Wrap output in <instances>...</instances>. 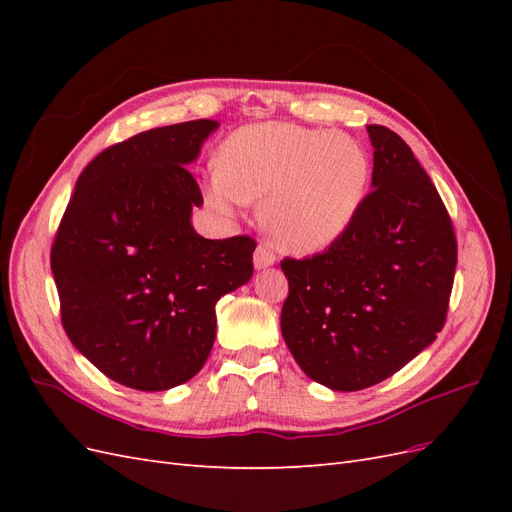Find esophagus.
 <instances>
[{
  "label": "esophagus",
  "mask_w": 512,
  "mask_h": 512,
  "mask_svg": "<svg viewBox=\"0 0 512 512\" xmlns=\"http://www.w3.org/2000/svg\"><path fill=\"white\" fill-rule=\"evenodd\" d=\"M273 265H275V254L267 245H258L254 252V267L260 271V269H269Z\"/></svg>",
  "instance_id": "34e87169"
}]
</instances>
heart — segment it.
Segmentation results:
<instances>
[{"label":"heart","instance_id":"heart-1","mask_svg":"<svg viewBox=\"0 0 512 512\" xmlns=\"http://www.w3.org/2000/svg\"><path fill=\"white\" fill-rule=\"evenodd\" d=\"M207 175L213 209L260 205V224L288 254L329 250L352 228L371 185L367 151L350 136L286 121L250 123L220 147Z\"/></svg>","mask_w":512,"mask_h":512}]
</instances>
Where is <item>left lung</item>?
Here are the masks:
<instances>
[{
	"label": "left lung",
	"mask_w": 512,
	"mask_h": 512,
	"mask_svg": "<svg viewBox=\"0 0 512 512\" xmlns=\"http://www.w3.org/2000/svg\"><path fill=\"white\" fill-rule=\"evenodd\" d=\"M374 173L352 228L329 250L282 260V335L331 391L391 378L444 327L457 267L451 218L404 138L367 126Z\"/></svg>",
	"instance_id": "8db88e82"
}]
</instances>
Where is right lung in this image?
<instances>
[{"label": "right lung", "mask_w": 512, "mask_h": 512, "mask_svg": "<svg viewBox=\"0 0 512 512\" xmlns=\"http://www.w3.org/2000/svg\"><path fill=\"white\" fill-rule=\"evenodd\" d=\"M218 128L185 121L104 149L57 230L51 269L70 342L136 391L194 378L215 342V303L254 273V239H205L192 226L203 194L185 166Z\"/></svg>", "instance_id": "obj_1"}]
</instances>
